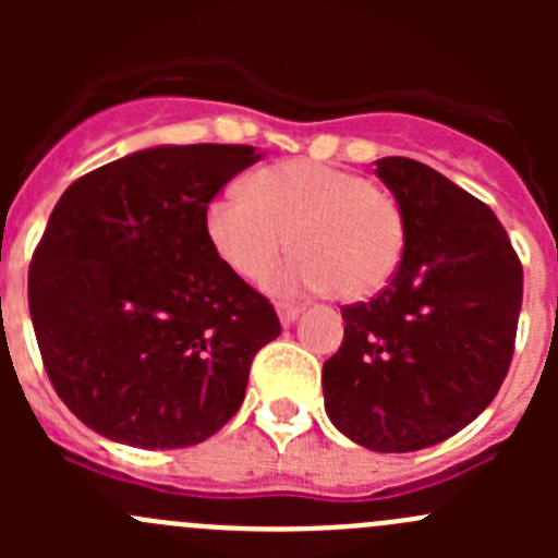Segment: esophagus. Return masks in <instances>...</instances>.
Masks as SVG:
<instances>
[{
    "label": "esophagus",
    "instance_id": "1",
    "mask_svg": "<svg viewBox=\"0 0 558 558\" xmlns=\"http://www.w3.org/2000/svg\"><path fill=\"white\" fill-rule=\"evenodd\" d=\"M302 313V305H291V302H278V315H280V324L289 326L294 324L296 315Z\"/></svg>",
    "mask_w": 558,
    "mask_h": 558
}]
</instances>
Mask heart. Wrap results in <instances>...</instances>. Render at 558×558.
Returning a JSON list of instances; mask_svg holds the SVG:
<instances>
[{"mask_svg":"<svg viewBox=\"0 0 558 558\" xmlns=\"http://www.w3.org/2000/svg\"><path fill=\"white\" fill-rule=\"evenodd\" d=\"M207 240L245 280H264L289 245L300 247L272 289L367 300L399 269L408 227L399 202L359 172L320 161H278L207 205Z\"/></svg>","mask_w":558,"mask_h":558,"instance_id":"b5f03b06","label":"heart"}]
</instances>
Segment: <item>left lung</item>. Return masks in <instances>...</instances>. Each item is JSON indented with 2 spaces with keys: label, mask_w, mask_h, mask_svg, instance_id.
<instances>
[{
  "label": "left lung",
  "mask_w": 558,
  "mask_h": 558,
  "mask_svg": "<svg viewBox=\"0 0 558 558\" xmlns=\"http://www.w3.org/2000/svg\"><path fill=\"white\" fill-rule=\"evenodd\" d=\"M408 227L391 283L342 307L324 362L331 424L384 453L437 446L492 404L513 362L523 300L519 253L492 207L421 161H375Z\"/></svg>",
  "instance_id": "8db88e82"
}]
</instances>
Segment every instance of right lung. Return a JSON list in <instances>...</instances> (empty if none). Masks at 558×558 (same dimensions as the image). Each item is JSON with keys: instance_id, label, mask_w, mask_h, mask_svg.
I'll use <instances>...</instances> for the list:
<instances>
[{"instance_id": "right-lung-1", "label": "right lung", "mask_w": 558, "mask_h": 558, "mask_svg": "<svg viewBox=\"0 0 558 558\" xmlns=\"http://www.w3.org/2000/svg\"><path fill=\"white\" fill-rule=\"evenodd\" d=\"M256 159L251 145H161L56 202L32 253L29 313L56 393L102 437L196 446L243 404L280 320L221 262L205 213Z\"/></svg>"}]
</instances>
